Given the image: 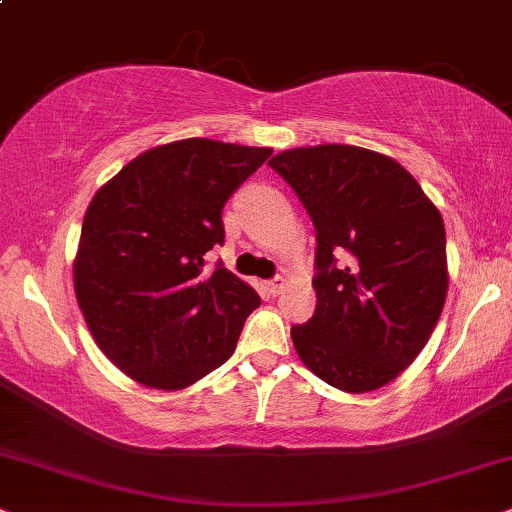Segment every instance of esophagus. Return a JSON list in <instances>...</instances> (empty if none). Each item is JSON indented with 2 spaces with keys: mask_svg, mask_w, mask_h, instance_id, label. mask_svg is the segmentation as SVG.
Listing matches in <instances>:
<instances>
[{
  "mask_svg": "<svg viewBox=\"0 0 512 512\" xmlns=\"http://www.w3.org/2000/svg\"><path fill=\"white\" fill-rule=\"evenodd\" d=\"M283 286H286V278L283 276H274L271 278V281L267 283V290H269V295H278L283 290Z\"/></svg>",
  "mask_w": 512,
  "mask_h": 512,
  "instance_id": "obj_1",
  "label": "esophagus"
}]
</instances>
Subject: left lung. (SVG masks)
I'll use <instances>...</instances> for the list:
<instances>
[{
	"label": "left lung",
	"instance_id": "1",
	"mask_svg": "<svg viewBox=\"0 0 512 512\" xmlns=\"http://www.w3.org/2000/svg\"><path fill=\"white\" fill-rule=\"evenodd\" d=\"M269 165L316 229V309L290 328L297 357L342 392L378 390L411 366L444 309L442 215L397 160L368 148H290Z\"/></svg>",
	"mask_w": 512,
	"mask_h": 512
}]
</instances>
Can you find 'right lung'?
Here are the masks:
<instances>
[{"mask_svg": "<svg viewBox=\"0 0 512 512\" xmlns=\"http://www.w3.org/2000/svg\"><path fill=\"white\" fill-rule=\"evenodd\" d=\"M271 148L181 139L103 184L82 222L75 297L101 352L137 383L184 390L234 354L260 295L205 252L222 210Z\"/></svg>", "mask_w": 512, "mask_h": 512, "instance_id": "right-lung-1", "label": "right lung"}]
</instances>
